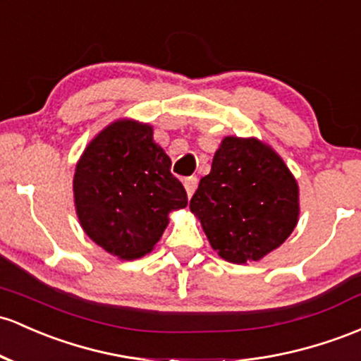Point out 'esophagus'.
I'll list each match as a JSON object with an SVG mask.
<instances>
[{
    "instance_id": "34e87169",
    "label": "esophagus",
    "mask_w": 361,
    "mask_h": 361,
    "mask_svg": "<svg viewBox=\"0 0 361 361\" xmlns=\"http://www.w3.org/2000/svg\"><path fill=\"white\" fill-rule=\"evenodd\" d=\"M183 185H185V190H187V195H188V199H190V197H192L193 193H195L197 185H199V180H197L195 176H188V178H185Z\"/></svg>"
}]
</instances>
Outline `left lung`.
I'll list each match as a JSON object with an SVG mask.
<instances>
[{"label": "left lung", "instance_id": "1", "mask_svg": "<svg viewBox=\"0 0 361 361\" xmlns=\"http://www.w3.org/2000/svg\"><path fill=\"white\" fill-rule=\"evenodd\" d=\"M209 243L233 264L260 260L298 223V185L283 159L255 138L226 137L190 200Z\"/></svg>", "mask_w": 361, "mask_h": 361}]
</instances>
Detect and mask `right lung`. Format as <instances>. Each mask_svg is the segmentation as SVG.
<instances>
[{
	"label": "right lung",
	"mask_w": 361,
	"mask_h": 361,
	"mask_svg": "<svg viewBox=\"0 0 361 361\" xmlns=\"http://www.w3.org/2000/svg\"><path fill=\"white\" fill-rule=\"evenodd\" d=\"M73 193L87 236L126 260L152 250L168 214L188 204L152 128L130 120L114 121L90 142L75 169Z\"/></svg>",
	"instance_id": "right-lung-1"
}]
</instances>
